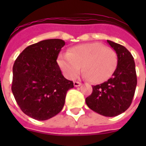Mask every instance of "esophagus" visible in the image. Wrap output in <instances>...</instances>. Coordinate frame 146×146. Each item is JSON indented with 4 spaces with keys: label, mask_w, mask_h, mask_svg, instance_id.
<instances>
[{
    "label": "esophagus",
    "mask_w": 146,
    "mask_h": 146,
    "mask_svg": "<svg viewBox=\"0 0 146 146\" xmlns=\"http://www.w3.org/2000/svg\"><path fill=\"white\" fill-rule=\"evenodd\" d=\"M73 85H74V86L75 87H78V86H80L82 85V83L80 82H76V81H75V82H73Z\"/></svg>",
    "instance_id": "esophagus-1"
}]
</instances>
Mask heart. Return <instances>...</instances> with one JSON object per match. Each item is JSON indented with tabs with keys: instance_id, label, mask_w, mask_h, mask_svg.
I'll return each instance as SVG.
<instances>
[{
	"instance_id": "1",
	"label": "heart",
	"mask_w": 146,
	"mask_h": 146,
	"mask_svg": "<svg viewBox=\"0 0 146 146\" xmlns=\"http://www.w3.org/2000/svg\"><path fill=\"white\" fill-rule=\"evenodd\" d=\"M64 76L73 80L80 73L81 66L84 77L100 83L108 80L117 65V56L113 49L99 43H87L70 48L68 53L60 54L57 59Z\"/></svg>"
}]
</instances>
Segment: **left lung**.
Wrapping results in <instances>:
<instances>
[{"mask_svg": "<svg viewBox=\"0 0 146 146\" xmlns=\"http://www.w3.org/2000/svg\"><path fill=\"white\" fill-rule=\"evenodd\" d=\"M107 42L117 54V68L108 81L92 86V93L86 98V102L89 108L101 115L115 117L130 106L137 78L134 59L129 50L110 40Z\"/></svg>", "mask_w": 146, "mask_h": 146, "instance_id": "left-lung-1", "label": "left lung"}]
</instances>
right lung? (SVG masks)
<instances>
[{
	"mask_svg": "<svg viewBox=\"0 0 146 146\" xmlns=\"http://www.w3.org/2000/svg\"><path fill=\"white\" fill-rule=\"evenodd\" d=\"M62 39L43 40L29 45L13 66L12 92L24 113L46 120L61 111L73 81L64 78L57 63Z\"/></svg>",
	"mask_w": 146,
	"mask_h": 146,
	"instance_id": "right-lung-1",
	"label": "right lung"
}]
</instances>
